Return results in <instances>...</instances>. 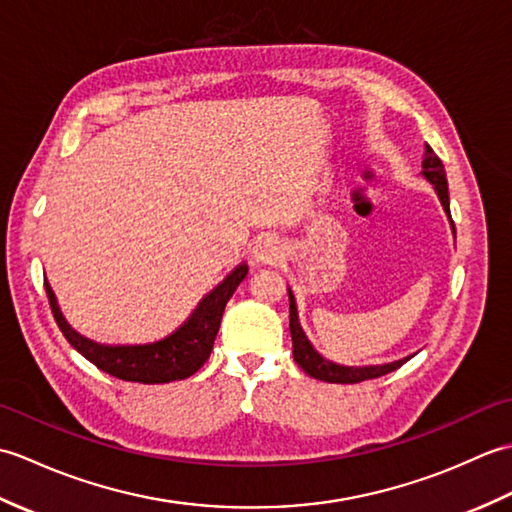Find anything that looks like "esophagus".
I'll return each mask as SVG.
<instances>
[{
	"mask_svg": "<svg viewBox=\"0 0 512 512\" xmlns=\"http://www.w3.org/2000/svg\"><path fill=\"white\" fill-rule=\"evenodd\" d=\"M277 257H279V250L273 244H264V246H259V250H257V259H259V262H264V264L277 262Z\"/></svg>",
	"mask_w": 512,
	"mask_h": 512,
	"instance_id": "1",
	"label": "esophagus"
}]
</instances>
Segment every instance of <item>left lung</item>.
I'll return each instance as SVG.
<instances>
[{"instance_id":"left-lung-1","label":"left lung","mask_w":512,"mask_h":512,"mask_svg":"<svg viewBox=\"0 0 512 512\" xmlns=\"http://www.w3.org/2000/svg\"><path fill=\"white\" fill-rule=\"evenodd\" d=\"M424 178H427L433 189H436L438 198L444 206V211L449 213V184H447V171H444L442 160L433 154V149L427 145V156H424ZM453 226V220H451ZM455 231V226H453ZM290 297V334H292V356H295L297 365L306 372L308 376L323 380V383H341V385H352V383H363V380L369 378H378V376H385L389 372H394V369L405 365L409 358H402V361L396 363H389V365H376V367H341V365H334L330 361H325L323 356H319L317 352L312 350V345L308 343L306 334H303L301 325L297 321V308H295V299H292V292H288Z\"/></svg>"}]
</instances>
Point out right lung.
I'll return each mask as SVG.
<instances>
[{
	"label": "right lung",
	"instance_id": "obj_1",
	"mask_svg": "<svg viewBox=\"0 0 512 512\" xmlns=\"http://www.w3.org/2000/svg\"><path fill=\"white\" fill-rule=\"evenodd\" d=\"M248 273L246 264H239L220 286L206 295L198 308L193 310L189 321L173 332L167 339L149 345H99L81 334H76L57 308V301L50 286H46L48 301L57 321L59 330L76 352L83 354L90 363H94L103 372L112 374L129 383H171V380L189 378L191 374L209 361L217 330H220L222 314L228 299L233 297L237 286Z\"/></svg>",
	"mask_w": 512,
	"mask_h": 512
}]
</instances>
